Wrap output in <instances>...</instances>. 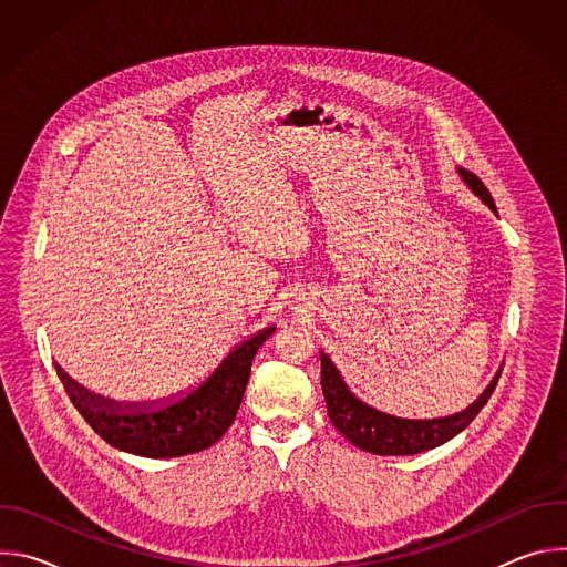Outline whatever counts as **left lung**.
I'll list each match as a JSON object with an SVG mask.
<instances>
[{"label": "left lung", "mask_w": 567, "mask_h": 567, "mask_svg": "<svg viewBox=\"0 0 567 567\" xmlns=\"http://www.w3.org/2000/svg\"><path fill=\"white\" fill-rule=\"evenodd\" d=\"M457 173L484 204L494 213H498L487 186L464 168H457ZM501 372L503 368L487 385V390H484L462 413L437 420H403L381 413L368 406V403L361 401L357 394H352L332 359L326 352H320V385L322 394H326L328 415L332 424L357 449L374 455H415L453 440L475 420V415L484 409V403L489 401L501 379Z\"/></svg>", "instance_id": "obj_1"}]
</instances>
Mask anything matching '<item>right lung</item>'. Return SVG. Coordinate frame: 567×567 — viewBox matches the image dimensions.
<instances>
[{
  "label": "right lung",
  "instance_id": "obj_1",
  "mask_svg": "<svg viewBox=\"0 0 567 567\" xmlns=\"http://www.w3.org/2000/svg\"><path fill=\"white\" fill-rule=\"evenodd\" d=\"M276 332L265 328L241 341L215 372L186 396L161 403H116L75 383L60 365L58 374L85 422L114 449L143 457H179L213 446L233 424L245 396L251 363Z\"/></svg>",
  "mask_w": 567,
  "mask_h": 567
}]
</instances>
